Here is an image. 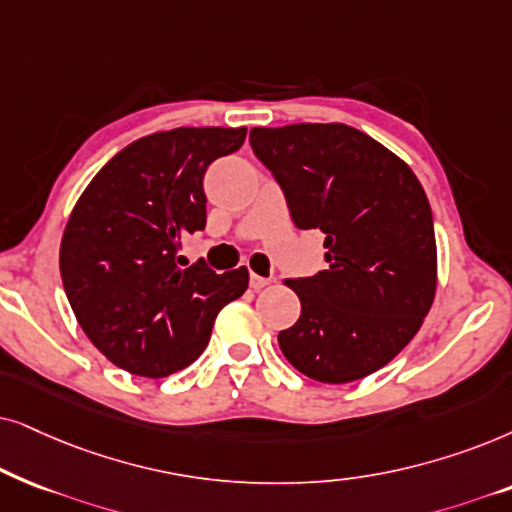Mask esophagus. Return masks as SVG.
I'll list each match as a JSON object with an SVG mask.
<instances>
[{
    "mask_svg": "<svg viewBox=\"0 0 512 512\" xmlns=\"http://www.w3.org/2000/svg\"><path fill=\"white\" fill-rule=\"evenodd\" d=\"M269 283H271L269 278L257 276L255 271H250V288H252V290H260V288H264V285H269Z\"/></svg>",
    "mask_w": 512,
    "mask_h": 512,
    "instance_id": "1",
    "label": "esophagus"
}]
</instances>
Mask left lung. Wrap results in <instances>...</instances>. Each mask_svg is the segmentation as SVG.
I'll list each match as a JSON object with an SVG mask.
<instances>
[{
    "label": "left lung",
    "instance_id": "8db88e82",
    "mask_svg": "<svg viewBox=\"0 0 512 512\" xmlns=\"http://www.w3.org/2000/svg\"><path fill=\"white\" fill-rule=\"evenodd\" d=\"M299 229L325 236L327 269L290 278L299 320L278 332L292 367L323 384L377 372L417 335L435 295V231L407 163L344 124L252 128Z\"/></svg>",
    "mask_w": 512,
    "mask_h": 512
}]
</instances>
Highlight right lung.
I'll return each mask as SVG.
<instances>
[{
  "instance_id": "obj_1",
  "label": "right lung",
  "mask_w": 512,
  "mask_h": 512,
  "mask_svg": "<svg viewBox=\"0 0 512 512\" xmlns=\"http://www.w3.org/2000/svg\"><path fill=\"white\" fill-rule=\"evenodd\" d=\"M245 128H175L135 140L81 194L60 243L65 295L86 337L121 370L168 377L201 356L248 269L215 274L177 255L206 229L203 175Z\"/></svg>"
}]
</instances>
